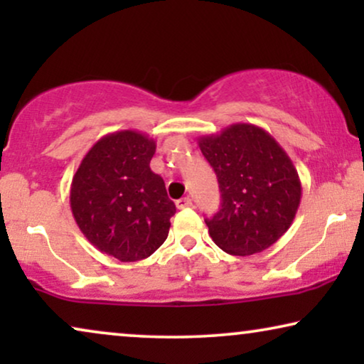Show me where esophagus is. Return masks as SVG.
Masks as SVG:
<instances>
[{"label":"esophagus","mask_w":364,"mask_h":364,"mask_svg":"<svg viewBox=\"0 0 364 364\" xmlns=\"http://www.w3.org/2000/svg\"><path fill=\"white\" fill-rule=\"evenodd\" d=\"M192 205V200L188 197H182V198H178V200L176 202V207L178 208V210H182V208H187V207H191Z\"/></svg>","instance_id":"34e87169"}]
</instances>
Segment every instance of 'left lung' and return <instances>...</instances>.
<instances>
[{"label":"left lung","mask_w":364,"mask_h":364,"mask_svg":"<svg viewBox=\"0 0 364 364\" xmlns=\"http://www.w3.org/2000/svg\"><path fill=\"white\" fill-rule=\"evenodd\" d=\"M217 173L220 210L205 218L212 240L230 255H253L272 247L293 223L301 182L291 159L265 129L232 124L198 137Z\"/></svg>","instance_id":"obj_1"}]
</instances>
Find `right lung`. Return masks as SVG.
Wrapping results in <instances>:
<instances>
[{"label":"right lung","mask_w":364,"mask_h":364,"mask_svg":"<svg viewBox=\"0 0 364 364\" xmlns=\"http://www.w3.org/2000/svg\"><path fill=\"white\" fill-rule=\"evenodd\" d=\"M156 141L137 131L99 139L71 183V210L79 230L121 262L151 257L166 242L176 205L162 177L151 171Z\"/></svg>","instance_id":"1"}]
</instances>
